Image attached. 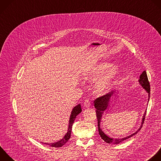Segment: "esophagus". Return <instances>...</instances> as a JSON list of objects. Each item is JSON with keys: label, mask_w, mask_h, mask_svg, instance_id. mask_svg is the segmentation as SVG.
<instances>
[{"label": "esophagus", "mask_w": 161, "mask_h": 161, "mask_svg": "<svg viewBox=\"0 0 161 161\" xmlns=\"http://www.w3.org/2000/svg\"><path fill=\"white\" fill-rule=\"evenodd\" d=\"M84 106L85 107V108H89V107L90 106V101L88 100H85Z\"/></svg>", "instance_id": "obj_1"}]
</instances>
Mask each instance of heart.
<instances>
[{
    "label": "heart",
    "instance_id": "obj_1",
    "mask_svg": "<svg viewBox=\"0 0 161 161\" xmlns=\"http://www.w3.org/2000/svg\"><path fill=\"white\" fill-rule=\"evenodd\" d=\"M120 73L117 66L109 62H98L93 65L83 76L85 80L93 82L94 91L98 95L108 93L113 87Z\"/></svg>",
    "mask_w": 161,
    "mask_h": 161
}]
</instances>
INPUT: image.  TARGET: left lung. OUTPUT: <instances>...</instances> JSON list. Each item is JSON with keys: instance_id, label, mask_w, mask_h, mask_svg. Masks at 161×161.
<instances>
[{"instance_id": "8db88e82", "label": "left lung", "mask_w": 161, "mask_h": 161, "mask_svg": "<svg viewBox=\"0 0 161 161\" xmlns=\"http://www.w3.org/2000/svg\"><path fill=\"white\" fill-rule=\"evenodd\" d=\"M138 83L145 89V92L148 93V102L149 98L150 97V83H149V81H148V80L147 78V73L145 71H143L142 73L140 75V79L138 80ZM118 93H119V91H118V90H113V91L110 92L109 93H108V94H106L103 96H102L100 97H98L94 100V106H95V108L97 109L96 114H97V121H98V133H99V135H100L101 138L104 142H105L108 143L118 144L120 142L124 141L125 140L128 139V138L133 136V135H136L138 132V131H140V129L142 128V125L144 123L145 117V114H146L147 110L145 111V113L143 114L142 123H141L140 128L135 133H133V134H131L126 137H124L122 138H113L109 136L108 135H107L106 134H105L103 133V131L102 130V129L100 128L101 119L102 118V116L103 115V113H105V111L108 110L110 107V103L111 102L112 98H113L114 96L118 95Z\"/></svg>"}]
</instances>
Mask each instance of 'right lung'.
Listing matches in <instances>:
<instances>
[{
  "label": "right lung",
  "instance_id": "right-lung-1",
  "mask_svg": "<svg viewBox=\"0 0 161 161\" xmlns=\"http://www.w3.org/2000/svg\"><path fill=\"white\" fill-rule=\"evenodd\" d=\"M81 112V105L78 104L76 106H75L70 115L69 120V125H68V132L66 133V135L64 136V137L59 141L54 143H43L44 144H47L48 145L51 146L52 147H61L63 145H64L70 138L71 137V133L72 130V126L73 125V123L75 121V119L76 117ZM42 143V142H41Z\"/></svg>",
  "mask_w": 161,
  "mask_h": 161
}]
</instances>
